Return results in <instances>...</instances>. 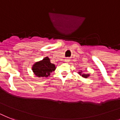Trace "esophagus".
<instances>
[{"mask_svg": "<svg viewBox=\"0 0 120 120\" xmlns=\"http://www.w3.org/2000/svg\"><path fill=\"white\" fill-rule=\"evenodd\" d=\"M69 61H70V59H69L68 58H67L65 60V62H69Z\"/></svg>", "mask_w": 120, "mask_h": 120, "instance_id": "esophagus-1", "label": "esophagus"}]
</instances>
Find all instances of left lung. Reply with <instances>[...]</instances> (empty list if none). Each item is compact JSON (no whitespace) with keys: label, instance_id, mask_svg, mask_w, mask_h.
Here are the masks:
<instances>
[{"label":"left lung","instance_id":"obj_1","mask_svg":"<svg viewBox=\"0 0 120 120\" xmlns=\"http://www.w3.org/2000/svg\"><path fill=\"white\" fill-rule=\"evenodd\" d=\"M78 74L80 76H81L82 77L84 78H87V77H89L90 76L89 74H82V71H81L78 72Z\"/></svg>","mask_w":120,"mask_h":120}]
</instances>
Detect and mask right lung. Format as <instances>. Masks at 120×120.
Masks as SVG:
<instances>
[{
	"instance_id": "right-lung-1",
	"label": "right lung",
	"mask_w": 120,
	"mask_h": 120,
	"mask_svg": "<svg viewBox=\"0 0 120 120\" xmlns=\"http://www.w3.org/2000/svg\"><path fill=\"white\" fill-rule=\"evenodd\" d=\"M56 69L55 65L51 63L48 57L37 62L33 65L32 70L36 76L39 78H47L50 75L52 72Z\"/></svg>"
}]
</instances>
